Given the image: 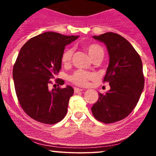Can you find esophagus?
<instances>
[{"label":"esophagus","mask_w":156,"mask_h":156,"mask_svg":"<svg viewBox=\"0 0 156 156\" xmlns=\"http://www.w3.org/2000/svg\"><path fill=\"white\" fill-rule=\"evenodd\" d=\"M74 91H75V93H78V92H80L83 91V89H79V88H74Z\"/></svg>","instance_id":"34e87169"}]
</instances>
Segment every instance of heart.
Masks as SVG:
<instances>
[{
  "instance_id": "1",
  "label": "heart",
  "mask_w": 156,
  "mask_h": 156,
  "mask_svg": "<svg viewBox=\"0 0 156 156\" xmlns=\"http://www.w3.org/2000/svg\"><path fill=\"white\" fill-rule=\"evenodd\" d=\"M86 51L90 56L91 59L93 62L95 61H101L104 56V51L103 48L97 44H87L85 47ZM73 51L72 48H67L64 51L62 56V62L64 65H68L70 63L72 59ZM95 78V75L94 73L87 72L84 70H77L73 74L69 76V79L72 83L80 87H86L89 84L90 80H94Z\"/></svg>"
}]
</instances>
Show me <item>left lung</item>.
I'll use <instances>...</instances> for the list:
<instances>
[{"label": "left lung", "instance_id": "1", "mask_svg": "<svg viewBox=\"0 0 156 156\" xmlns=\"http://www.w3.org/2000/svg\"><path fill=\"white\" fill-rule=\"evenodd\" d=\"M92 37L108 50L109 64L103 82L109 83L110 89L105 94L98 92L92 112L98 121L115 122L129 115L140 98L144 86L142 62L132 44L119 34L108 32Z\"/></svg>", "mask_w": 156, "mask_h": 156}]
</instances>
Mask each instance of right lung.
Masks as SVG:
<instances>
[{
    "mask_svg": "<svg viewBox=\"0 0 156 156\" xmlns=\"http://www.w3.org/2000/svg\"><path fill=\"white\" fill-rule=\"evenodd\" d=\"M78 37L48 31L30 39L21 48L13 67L15 92L22 108L36 121L53 125L67 114L74 89L67 86L50 90L48 87L62 68L65 46ZM56 82L64 83L61 79Z\"/></svg>",
    "mask_w": 156,
    "mask_h": 156,
    "instance_id": "add662e5",
    "label": "right lung"
}]
</instances>
